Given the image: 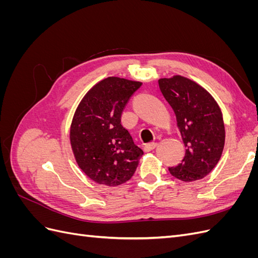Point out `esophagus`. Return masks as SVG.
I'll list each match as a JSON object with an SVG mask.
<instances>
[{"instance_id":"34e87169","label":"esophagus","mask_w":258,"mask_h":258,"mask_svg":"<svg viewBox=\"0 0 258 258\" xmlns=\"http://www.w3.org/2000/svg\"><path fill=\"white\" fill-rule=\"evenodd\" d=\"M156 146H157V143H156V142L147 143V144L144 145V151H145V152H151V151L154 150V148H155Z\"/></svg>"}]
</instances>
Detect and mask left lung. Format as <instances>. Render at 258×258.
I'll return each mask as SVG.
<instances>
[{"label": "left lung", "instance_id": "8db88e82", "mask_svg": "<svg viewBox=\"0 0 258 258\" xmlns=\"http://www.w3.org/2000/svg\"><path fill=\"white\" fill-rule=\"evenodd\" d=\"M159 88L173 108L181 132L185 156L170 173L184 182L208 175L220 160L225 144L221 108L200 85L181 75L160 79Z\"/></svg>", "mask_w": 258, "mask_h": 258}]
</instances>
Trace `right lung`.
<instances>
[{
    "instance_id": "right-lung-1",
    "label": "right lung",
    "mask_w": 258,
    "mask_h": 258,
    "mask_svg": "<svg viewBox=\"0 0 258 258\" xmlns=\"http://www.w3.org/2000/svg\"><path fill=\"white\" fill-rule=\"evenodd\" d=\"M142 83L107 77L86 93L74 114L70 140L77 165L98 184L117 186L135 174L143 151L122 127L121 113Z\"/></svg>"
}]
</instances>
